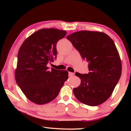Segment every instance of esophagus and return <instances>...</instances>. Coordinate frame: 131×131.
<instances>
[{"instance_id":"1","label":"esophagus","mask_w":131,"mask_h":131,"mask_svg":"<svg viewBox=\"0 0 131 131\" xmlns=\"http://www.w3.org/2000/svg\"><path fill=\"white\" fill-rule=\"evenodd\" d=\"M74 75V73L69 72V76H70V77H72V76H73Z\"/></svg>"}]
</instances>
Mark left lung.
Instances as JSON below:
<instances>
[{"label":"left lung","mask_w":131,"mask_h":131,"mask_svg":"<svg viewBox=\"0 0 131 131\" xmlns=\"http://www.w3.org/2000/svg\"><path fill=\"white\" fill-rule=\"evenodd\" d=\"M88 62V74L76 73L81 84L74 88L75 97L85 105L95 106L109 98L121 75V62L113 40L105 33L81 30L67 36Z\"/></svg>","instance_id":"obj_1"}]
</instances>
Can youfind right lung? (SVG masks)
<instances>
[{
  "instance_id": "right-lung-1",
  "label": "right lung",
  "mask_w": 131,
  "mask_h": 131,
  "mask_svg": "<svg viewBox=\"0 0 131 131\" xmlns=\"http://www.w3.org/2000/svg\"><path fill=\"white\" fill-rule=\"evenodd\" d=\"M66 35L65 30L41 29L28 37L18 54L15 80L26 97L37 105H43L56 97L68 72L52 68L47 65L57 57V42Z\"/></svg>"
}]
</instances>
